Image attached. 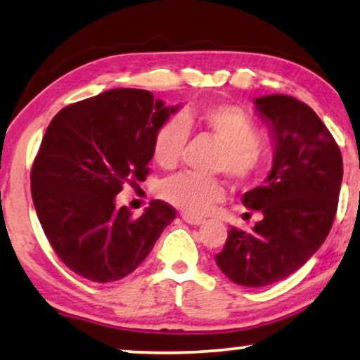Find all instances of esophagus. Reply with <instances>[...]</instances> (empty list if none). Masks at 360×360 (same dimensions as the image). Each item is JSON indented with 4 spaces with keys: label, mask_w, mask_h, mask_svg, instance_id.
Returning a JSON list of instances; mask_svg holds the SVG:
<instances>
[{
    "label": "esophagus",
    "mask_w": 360,
    "mask_h": 360,
    "mask_svg": "<svg viewBox=\"0 0 360 360\" xmlns=\"http://www.w3.org/2000/svg\"><path fill=\"white\" fill-rule=\"evenodd\" d=\"M182 219H184L186 223L189 224H194V226H200V224L205 223V219L203 218H195V217H191V214H182Z\"/></svg>",
    "instance_id": "34e87169"
}]
</instances>
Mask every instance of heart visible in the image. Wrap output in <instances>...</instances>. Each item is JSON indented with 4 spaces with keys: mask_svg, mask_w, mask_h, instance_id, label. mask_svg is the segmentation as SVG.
<instances>
[{
    "mask_svg": "<svg viewBox=\"0 0 360 360\" xmlns=\"http://www.w3.org/2000/svg\"><path fill=\"white\" fill-rule=\"evenodd\" d=\"M192 124L205 129L223 147L218 168L231 179L250 182L264 169L268 147L259 137V127L252 116L236 105L207 106L163 122L153 141L155 162L163 168H173L179 162ZM160 195L182 212L203 214L224 197V187L217 179L178 174L163 182Z\"/></svg>",
    "mask_w": 360,
    "mask_h": 360,
    "instance_id": "obj_1",
    "label": "heart"
}]
</instances>
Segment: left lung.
I'll return each mask as SVG.
<instances>
[{
  "label": "left lung",
  "instance_id": "1",
  "mask_svg": "<svg viewBox=\"0 0 360 360\" xmlns=\"http://www.w3.org/2000/svg\"><path fill=\"white\" fill-rule=\"evenodd\" d=\"M268 126L273 166L265 184L245 192L244 207L262 219L252 233L231 228L217 265L236 284L262 288L299 270L325 243L342 181V157L309 105L289 95L254 100Z\"/></svg>",
  "mask_w": 360,
  "mask_h": 360
}]
</instances>
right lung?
I'll list each match as a JSON object with an SVG mask.
<instances>
[{
    "label": "right lung",
    "mask_w": 360,
    "mask_h": 360,
    "mask_svg": "<svg viewBox=\"0 0 360 360\" xmlns=\"http://www.w3.org/2000/svg\"><path fill=\"white\" fill-rule=\"evenodd\" d=\"M179 108L148 90L112 89L53 117L32 166V200L53 250L74 273L121 280L176 218L163 200L132 218L116 195L124 182L146 181L155 136Z\"/></svg>",
    "instance_id": "1"
}]
</instances>
